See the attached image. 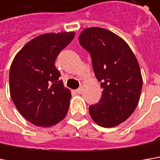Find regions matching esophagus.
<instances>
[{
	"label": "esophagus",
	"mask_w": 160,
	"mask_h": 160,
	"mask_svg": "<svg viewBox=\"0 0 160 160\" xmlns=\"http://www.w3.org/2000/svg\"><path fill=\"white\" fill-rule=\"evenodd\" d=\"M75 91H76V93H78V94H81V93H82V89H81V88H79L78 89H76Z\"/></svg>",
	"instance_id": "1"
}]
</instances>
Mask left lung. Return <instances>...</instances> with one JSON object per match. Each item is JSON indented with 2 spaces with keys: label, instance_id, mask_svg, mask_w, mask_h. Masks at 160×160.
I'll use <instances>...</instances> for the list:
<instances>
[{
  "label": "left lung",
  "instance_id": "obj_1",
  "mask_svg": "<svg viewBox=\"0 0 160 160\" xmlns=\"http://www.w3.org/2000/svg\"><path fill=\"white\" fill-rule=\"evenodd\" d=\"M79 42L89 52L103 89L100 100L89 106L90 117L101 127H116L133 113L139 101L143 80L136 56L122 38L103 28L83 30Z\"/></svg>",
  "mask_w": 160,
  "mask_h": 160
}]
</instances>
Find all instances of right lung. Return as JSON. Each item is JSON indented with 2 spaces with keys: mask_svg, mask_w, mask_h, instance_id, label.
Instances as JSON below:
<instances>
[{
  "mask_svg": "<svg viewBox=\"0 0 160 160\" xmlns=\"http://www.w3.org/2000/svg\"><path fill=\"white\" fill-rule=\"evenodd\" d=\"M75 32L45 33L27 42L10 68V93L15 107L28 121L52 127L66 117L71 90L60 80L55 61Z\"/></svg>",
  "mask_w": 160,
  "mask_h": 160,
  "instance_id": "add662e5",
  "label": "right lung"
}]
</instances>
